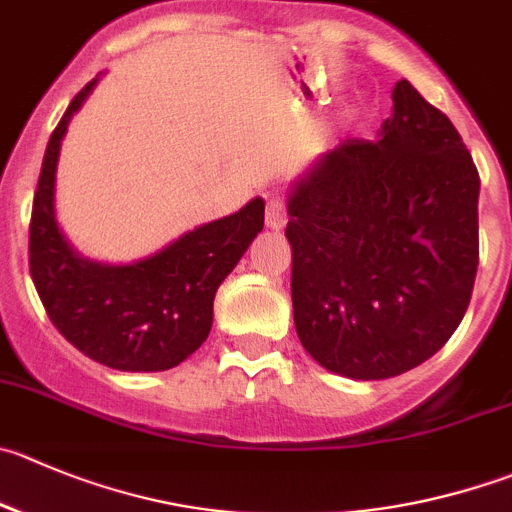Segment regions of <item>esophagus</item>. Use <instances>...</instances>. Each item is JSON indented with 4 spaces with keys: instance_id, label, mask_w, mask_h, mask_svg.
<instances>
[{
    "instance_id": "esophagus-1",
    "label": "esophagus",
    "mask_w": 512,
    "mask_h": 512,
    "mask_svg": "<svg viewBox=\"0 0 512 512\" xmlns=\"http://www.w3.org/2000/svg\"><path fill=\"white\" fill-rule=\"evenodd\" d=\"M289 221V213H286V201L284 198H269L266 203V226L269 228H284Z\"/></svg>"
}]
</instances>
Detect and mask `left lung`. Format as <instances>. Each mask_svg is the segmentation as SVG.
<instances>
[{"label":"left lung","mask_w":512,"mask_h":512,"mask_svg":"<svg viewBox=\"0 0 512 512\" xmlns=\"http://www.w3.org/2000/svg\"><path fill=\"white\" fill-rule=\"evenodd\" d=\"M379 140L349 138L289 196L294 324L329 372L387 379L445 347L478 274L480 175L407 80Z\"/></svg>","instance_id":"8db88e82"}]
</instances>
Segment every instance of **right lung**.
<instances>
[{
  "mask_svg": "<svg viewBox=\"0 0 512 512\" xmlns=\"http://www.w3.org/2000/svg\"><path fill=\"white\" fill-rule=\"evenodd\" d=\"M87 82L47 143L29 221V274L57 332L85 357L120 372H165L191 357L213 324V296L264 228V201L180 236L130 266L92 264L55 221V170L67 123Z\"/></svg>",
  "mask_w": 512,
  "mask_h": 512,
  "instance_id": "right-lung-1",
  "label": "right lung"
}]
</instances>
